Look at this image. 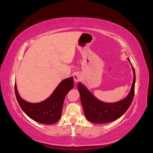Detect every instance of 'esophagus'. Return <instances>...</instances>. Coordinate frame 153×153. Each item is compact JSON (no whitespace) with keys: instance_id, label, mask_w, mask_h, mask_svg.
<instances>
[{"instance_id":"obj_1","label":"esophagus","mask_w":153,"mask_h":153,"mask_svg":"<svg viewBox=\"0 0 153 153\" xmlns=\"http://www.w3.org/2000/svg\"><path fill=\"white\" fill-rule=\"evenodd\" d=\"M73 78L75 82H78L81 80L82 76H81V75H80L79 73H75V75H73Z\"/></svg>"}]
</instances>
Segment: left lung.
Instances as JSON below:
<instances>
[{
  "label": "left lung",
  "instance_id": "left-lung-1",
  "mask_svg": "<svg viewBox=\"0 0 153 153\" xmlns=\"http://www.w3.org/2000/svg\"><path fill=\"white\" fill-rule=\"evenodd\" d=\"M128 61L130 62L129 58ZM132 66V65H131ZM133 80L128 95L123 100L115 103H105L97 99L87 88L81 83L78 84L82 107L86 119L96 124L107 123L115 121L126 112L131 105L135 94V73L133 66Z\"/></svg>",
  "mask_w": 153,
  "mask_h": 153
}]
</instances>
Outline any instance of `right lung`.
<instances>
[{
  "instance_id": "1",
  "label": "right lung",
  "mask_w": 153,
  "mask_h": 153,
  "mask_svg": "<svg viewBox=\"0 0 153 153\" xmlns=\"http://www.w3.org/2000/svg\"><path fill=\"white\" fill-rule=\"evenodd\" d=\"M74 86L73 78L63 80L48 98L39 103H32L23 100L15 85L16 98L22 110L34 121L45 124H52L61 118L64 98Z\"/></svg>"
}]
</instances>
